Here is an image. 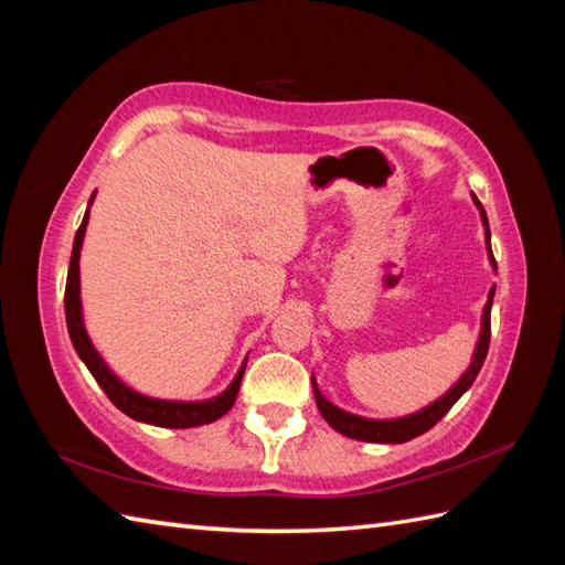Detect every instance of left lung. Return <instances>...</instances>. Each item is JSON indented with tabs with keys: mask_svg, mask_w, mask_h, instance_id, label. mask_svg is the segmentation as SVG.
Masks as SVG:
<instances>
[{
	"mask_svg": "<svg viewBox=\"0 0 565 565\" xmlns=\"http://www.w3.org/2000/svg\"><path fill=\"white\" fill-rule=\"evenodd\" d=\"M473 201L478 211H481V221L486 225V243H488V255H490V264H493V269H498L495 257H493V249H490V231H488V215L481 206V201L476 199ZM493 296H495V286L490 289L488 294V303L483 308V322H481V338H478L476 344V352H473V362L463 371V376L454 383V386L437 398L431 405L423 407V411H417L407 417H398V419H366V417H359L352 413H344L340 411L338 405H332L326 395L320 393L318 383L313 379V393H316V403H318V411L320 415L328 419V425L332 429H338L340 435L344 437H352L359 441H376V444H403V441H411L419 435H425L427 429L435 427L439 419L451 411V405L461 398V395L473 386V381L478 376V371H481L483 362H486V354H488V344H490V308H493Z\"/></svg>",
	"mask_w": 565,
	"mask_h": 565,
	"instance_id": "left-lung-1",
	"label": "left lung"
}]
</instances>
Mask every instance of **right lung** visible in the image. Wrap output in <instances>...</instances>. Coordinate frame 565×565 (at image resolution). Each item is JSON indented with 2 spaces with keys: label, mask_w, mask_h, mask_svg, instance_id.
<instances>
[{
  "label": "right lung",
  "mask_w": 565,
  "mask_h": 565,
  "mask_svg": "<svg viewBox=\"0 0 565 565\" xmlns=\"http://www.w3.org/2000/svg\"><path fill=\"white\" fill-rule=\"evenodd\" d=\"M94 199V194H92ZM92 203V201H89ZM89 223V209L84 213L82 225L77 227L75 235V245H72V257H70V269H67V284H65V320H67V332L70 340L75 344V352L87 369L92 371V376L97 379L102 391L109 395V401L118 407V411L126 413L128 417L138 419V423H148L154 427H199V425H209L213 419L223 417L227 411H231L237 391H239V381H243L245 374V364L239 366L237 376L233 379L231 386H227L221 395H215L211 401H196V403H182V401H160V398H148V395H140L134 388H128L124 381H118L114 371L104 364V359L99 352L94 350V344L89 340L87 330H84L82 322V301H79V249H82V239L84 231H87Z\"/></svg>",
  "instance_id": "add662e5"
}]
</instances>
